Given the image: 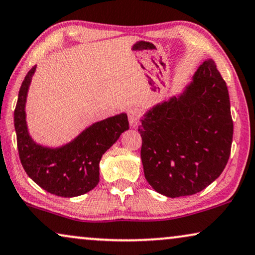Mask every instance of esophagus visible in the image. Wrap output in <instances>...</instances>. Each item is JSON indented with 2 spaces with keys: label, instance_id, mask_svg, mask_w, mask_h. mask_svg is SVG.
Instances as JSON below:
<instances>
[{
  "label": "esophagus",
  "instance_id": "obj_1",
  "mask_svg": "<svg viewBox=\"0 0 255 255\" xmlns=\"http://www.w3.org/2000/svg\"><path fill=\"white\" fill-rule=\"evenodd\" d=\"M138 119H140V114H138L137 109L130 108L128 111V120H129V125L131 128H136L138 126Z\"/></svg>",
  "mask_w": 255,
  "mask_h": 255
}]
</instances>
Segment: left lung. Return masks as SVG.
Returning <instances> with one entry per match:
<instances>
[{
    "mask_svg": "<svg viewBox=\"0 0 255 255\" xmlns=\"http://www.w3.org/2000/svg\"><path fill=\"white\" fill-rule=\"evenodd\" d=\"M140 121L144 178L160 194H196L226 167L233 121L226 82L212 59L179 94L154 105Z\"/></svg>",
    "mask_w": 255,
    "mask_h": 255,
    "instance_id": "left-lung-1",
    "label": "left lung"
}]
</instances>
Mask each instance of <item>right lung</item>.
Returning <instances> with one entry per match:
<instances>
[{"mask_svg": "<svg viewBox=\"0 0 255 255\" xmlns=\"http://www.w3.org/2000/svg\"><path fill=\"white\" fill-rule=\"evenodd\" d=\"M36 66L25 75L18 92L14 125L22 166L28 176L50 194L74 198L92 191L100 180V160L129 128L126 113L90 125L68 143L48 147L30 136L25 102Z\"/></svg>", "mask_w": 255, "mask_h": 255, "instance_id": "obj_1", "label": "right lung"}]
</instances>
